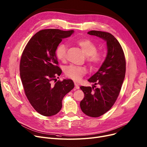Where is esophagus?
<instances>
[{
    "instance_id": "obj_1",
    "label": "esophagus",
    "mask_w": 147,
    "mask_h": 147,
    "mask_svg": "<svg viewBox=\"0 0 147 147\" xmlns=\"http://www.w3.org/2000/svg\"><path fill=\"white\" fill-rule=\"evenodd\" d=\"M75 88H76V89H79L80 88V87H79V85H78V84H76V82H75Z\"/></svg>"
}]
</instances>
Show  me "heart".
Here are the masks:
<instances>
[{
    "instance_id": "b5f03b06",
    "label": "heart",
    "mask_w": 147,
    "mask_h": 147,
    "mask_svg": "<svg viewBox=\"0 0 147 147\" xmlns=\"http://www.w3.org/2000/svg\"><path fill=\"white\" fill-rule=\"evenodd\" d=\"M84 54L86 55V60L91 68L99 66L104 60L105 53L103 51H97V47L95 43L88 38H82L76 41ZM67 46L65 44L59 45L55 50L56 58L61 62H65L66 59ZM87 72L85 67L71 65L66 67L65 74L66 76L75 81H79Z\"/></svg>"
}]
</instances>
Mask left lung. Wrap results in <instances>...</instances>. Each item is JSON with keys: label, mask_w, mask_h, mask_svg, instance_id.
Here are the masks:
<instances>
[{"label": "left lung", "mask_w": 147, "mask_h": 147, "mask_svg": "<svg viewBox=\"0 0 147 147\" xmlns=\"http://www.w3.org/2000/svg\"><path fill=\"white\" fill-rule=\"evenodd\" d=\"M88 34L106 41L108 50L100 69L88 80L100 87H80L84 93L80 102L82 112L88 116L97 117L109 111L119 96L125 76L126 60L121 45L112 34L95 30Z\"/></svg>", "instance_id": "obj_1"}]
</instances>
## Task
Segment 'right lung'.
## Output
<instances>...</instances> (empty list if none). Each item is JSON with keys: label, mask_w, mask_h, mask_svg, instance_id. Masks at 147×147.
<instances>
[{"label": "right lung", "mask_w": 147, "mask_h": 147, "mask_svg": "<svg viewBox=\"0 0 147 147\" xmlns=\"http://www.w3.org/2000/svg\"><path fill=\"white\" fill-rule=\"evenodd\" d=\"M73 32L59 29L41 30L29 40L22 53L20 71L25 96L42 116H51L59 112L63 97L74 88L71 80L55 81L62 74L55 50L63 38L69 37Z\"/></svg>", "instance_id": "1"}]
</instances>
